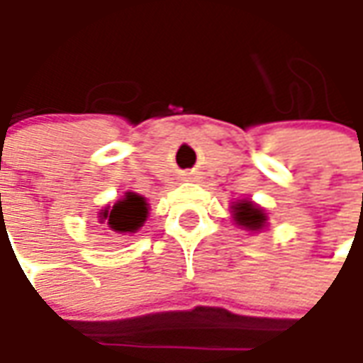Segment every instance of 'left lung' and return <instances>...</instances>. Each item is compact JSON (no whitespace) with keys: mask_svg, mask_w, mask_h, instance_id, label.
Here are the masks:
<instances>
[{"mask_svg":"<svg viewBox=\"0 0 363 363\" xmlns=\"http://www.w3.org/2000/svg\"><path fill=\"white\" fill-rule=\"evenodd\" d=\"M234 218L236 222L244 226V228H250V230H258L264 226V220L267 216L262 214V210H258L257 206L252 202H240L234 206Z\"/></svg>","mask_w":363,"mask_h":363,"instance_id":"8db88e82","label":"left lung"}]
</instances>
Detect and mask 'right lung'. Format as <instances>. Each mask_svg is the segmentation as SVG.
<instances>
[{
  "label": "right lung",
  "mask_w": 363,
  "mask_h": 363,
  "mask_svg": "<svg viewBox=\"0 0 363 363\" xmlns=\"http://www.w3.org/2000/svg\"><path fill=\"white\" fill-rule=\"evenodd\" d=\"M103 218L115 232H135L147 218L145 198L129 191L111 210H105Z\"/></svg>",
  "instance_id": "right-lung-1"
}]
</instances>
